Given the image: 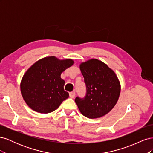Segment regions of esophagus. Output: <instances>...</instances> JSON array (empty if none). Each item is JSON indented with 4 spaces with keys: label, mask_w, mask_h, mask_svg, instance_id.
Wrapping results in <instances>:
<instances>
[{
    "label": "esophagus",
    "mask_w": 153,
    "mask_h": 153,
    "mask_svg": "<svg viewBox=\"0 0 153 153\" xmlns=\"http://www.w3.org/2000/svg\"><path fill=\"white\" fill-rule=\"evenodd\" d=\"M75 96V92H69V97H70L71 98H74Z\"/></svg>",
    "instance_id": "1"
}]
</instances>
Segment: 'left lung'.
Listing matches in <instances>:
<instances>
[{
    "label": "left lung",
    "instance_id": "obj_1",
    "mask_svg": "<svg viewBox=\"0 0 153 153\" xmlns=\"http://www.w3.org/2000/svg\"><path fill=\"white\" fill-rule=\"evenodd\" d=\"M86 85L84 98L75 101L83 115L89 119L99 118L108 114L119 99L121 85L117 76L108 66L92 59L80 65Z\"/></svg>",
    "mask_w": 153,
    "mask_h": 153
}]
</instances>
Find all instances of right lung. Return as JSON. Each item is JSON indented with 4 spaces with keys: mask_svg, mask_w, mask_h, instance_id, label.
Segmentation results:
<instances>
[{
    "mask_svg": "<svg viewBox=\"0 0 153 153\" xmlns=\"http://www.w3.org/2000/svg\"><path fill=\"white\" fill-rule=\"evenodd\" d=\"M73 62L72 59L59 60L51 56L37 61L25 72L20 89L23 98L31 109L41 114L52 112L68 98L61 75Z\"/></svg>",
    "mask_w": 153,
    "mask_h": 153,
    "instance_id": "obj_1",
    "label": "right lung"
}]
</instances>
